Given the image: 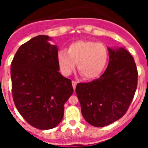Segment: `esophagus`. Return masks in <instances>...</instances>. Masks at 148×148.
<instances>
[{"mask_svg":"<svg viewBox=\"0 0 148 148\" xmlns=\"http://www.w3.org/2000/svg\"><path fill=\"white\" fill-rule=\"evenodd\" d=\"M77 83H78V82H75V81H73V82H72V84H73V89H74V90H75V87H76Z\"/></svg>","mask_w":148,"mask_h":148,"instance_id":"obj_1","label":"esophagus"}]
</instances>
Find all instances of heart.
Wrapping results in <instances>:
<instances>
[{
    "label": "heart",
    "mask_w": 148,
    "mask_h": 148,
    "mask_svg": "<svg viewBox=\"0 0 148 148\" xmlns=\"http://www.w3.org/2000/svg\"><path fill=\"white\" fill-rule=\"evenodd\" d=\"M108 60L107 47L93 40H78L70 44L66 52L61 50L58 53V66L64 75H70L77 64L78 73L87 80L99 76Z\"/></svg>",
    "instance_id": "obj_1"
}]
</instances>
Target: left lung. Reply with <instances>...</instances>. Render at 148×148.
Instances as JSON below:
<instances>
[{"instance_id": "8db88e82", "label": "left lung", "mask_w": 148, "mask_h": 148, "mask_svg": "<svg viewBox=\"0 0 148 148\" xmlns=\"http://www.w3.org/2000/svg\"><path fill=\"white\" fill-rule=\"evenodd\" d=\"M109 50V64L100 78L78 83L75 88L84 119L104 127L121 119L133 101L138 82L134 59L126 49Z\"/></svg>"}]
</instances>
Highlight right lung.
<instances>
[{
	"mask_svg": "<svg viewBox=\"0 0 148 148\" xmlns=\"http://www.w3.org/2000/svg\"><path fill=\"white\" fill-rule=\"evenodd\" d=\"M47 35L21 46L11 64L12 93L17 110L30 125L49 130L61 122L73 92L72 81L58 72V49Z\"/></svg>",
	"mask_w": 148,
	"mask_h": 148,
	"instance_id": "obj_1",
	"label": "right lung"
}]
</instances>
